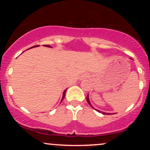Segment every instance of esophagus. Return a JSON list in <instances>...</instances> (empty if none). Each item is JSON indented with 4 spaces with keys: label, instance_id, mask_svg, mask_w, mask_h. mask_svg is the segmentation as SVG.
Instances as JSON below:
<instances>
[{
    "label": "esophagus",
    "instance_id": "obj_1",
    "mask_svg": "<svg viewBox=\"0 0 150 150\" xmlns=\"http://www.w3.org/2000/svg\"><path fill=\"white\" fill-rule=\"evenodd\" d=\"M87 77H88V76H87V75H84V76H82V79H85V78H87Z\"/></svg>",
    "mask_w": 150,
    "mask_h": 150
}]
</instances>
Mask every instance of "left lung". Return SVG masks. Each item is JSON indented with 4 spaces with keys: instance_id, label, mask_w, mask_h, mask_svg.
<instances>
[{
    "instance_id": "left-lung-1",
    "label": "left lung",
    "mask_w": 150,
    "mask_h": 150,
    "mask_svg": "<svg viewBox=\"0 0 150 150\" xmlns=\"http://www.w3.org/2000/svg\"><path fill=\"white\" fill-rule=\"evenodd\" d=\"M130 59H132V58H130ZM87 102H88V104L90 105L91 106H92V107L93 108V106H92V104H91V103H90V101H89V96H88V94H87ZM94 109L95 110H97V111H99V113H103V114H106V115H109V114H111V113H105V112H103V111H99V110H97V109H96V108H94Z\"/></svg>"
}]
</instances>
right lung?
I'll return each mask as SVG.
<instances>
[{
	"mask_svg": "<svg viewBox=\"0 0 150 150\" xmlns=\"http://www.w3.org/2000/svg\"><path fill=\"white\" fill-rule=\"evenodd\" d=\"M44 46H47V47H51V46H49V45H44ZM37 46H39V45H37V46H32V48H33V47H37ZM66 90L67 89H65V90L64 91V92H63V97H62V99H61V102H62V101H63V99H64V97H65V92H66Z\"/></svg>",
	"mask_w": 150,
	"mask_h": 150,
	"instance_id": "1",
	"label": "right lung"
}]
</instances>
